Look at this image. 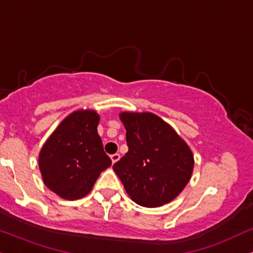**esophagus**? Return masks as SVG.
Listing matches in <instances>:
<instances>
[{"mask_svg":"<svg viewBox=\"0 0 253 253\" xmlns=\"http://www.w3.org/2000/svg\"><path fill=\"white\" fill-rule=\"evenodd\" d=\"M121 158V155L120 154H114V155H111V161H112V163H116V162L120 160Z\"/></svg>","mask_w":253,"mask_h":253,"instance_id":"1","label":"esophagus"}]
</instances>
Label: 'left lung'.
I'll use <instances>...</instances> for the list:
<instances>
[{
  "label": "left lung",
  "instance_id": "left-lung-1",
  "mask_svg": "<svg viewBox=\"0 0 253 253\" xmlns=\"http://www.w3.org/2000/svg\"><path fill=\"white\" fill-rule=\"evenodd\" d=\"M126 156L112 167L133 202L157 208L185 188L193 170L189 146L169 124L150 112H123Z\"/></svg>",
  "mask_w": 253,
  "mask_h": 253
}]
</instances>
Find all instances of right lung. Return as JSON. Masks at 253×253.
I'll use <instances>...</instances> for the list:
<instances>
[{
    "instance_id": "1",
    "label": "right lung",
    "mask_w": 253,
    "mask_h": 253,
    "mask_svg": "<svg viewBox=\"0 0 253 253\" xmlns=\"http://www.w3.org/2000/svg\"><path fill=\"white\" fill-rule=\"evenodd\" d=\"M95 111H75L52 132L40 152L44 184L64 199L89 193L99 173L111 165L97 133Z\"/></svg>"
}]
</instances>
